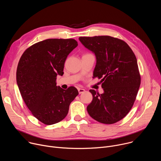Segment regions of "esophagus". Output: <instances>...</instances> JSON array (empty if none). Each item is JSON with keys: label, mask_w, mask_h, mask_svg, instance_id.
Returning a JSON list of instances; mask_svg holds the SVG:
<instances>
[{"label": "esophagus", "mask_w": 161, "mask_h": 161, "mask_svg": "<svg viewBox=\"0 0 161 161\" xmlns=\"http://www.w3.org/2000/svg\"><path fill=\"white\" fill-rule=\"evenodd\" d=\"M78 92H79L80 94H81V93H84L85 91V90L84 89H83V88H78Z\"/></svg>", "instance_id": "esophagus-1"}]
</instances>
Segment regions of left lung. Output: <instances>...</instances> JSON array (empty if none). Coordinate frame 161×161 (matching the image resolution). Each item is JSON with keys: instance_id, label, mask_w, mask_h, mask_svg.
Listing matches in <instances>:
<instances>
[{"instance_id": "1", "label": "left lung", "mask_w": 161, "mask_h": 161, "mask_svg": "<svg viewBox=\"0 0 161 161\" xmlns=\"http://www.w3.org/2000/svg\"><path fill=\"white\" fill-rule=\"evenodd\" d=\"M81 43L95 53L97 64L93 77L101 79L104 92L93 95L87 106L89 115L103 124H114L131 109L139 90L141 76L137 60L130 46L111 36H81Z\"/></svg>"}]
</instances>
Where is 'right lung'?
Listing matches in <instances>:
<instances>
[{
  "instance_id": "add662e5",
  "label": "right lung",
  "mask_w": 161,
  "mask_h": 161,
  "mask_svg": "<svg viewBox=\"0 0 161 161\" xmlns=\"http://www.w3.org/2000/svg\"><path fill=\"white\" fill-rule=\"evenodd\" d=\"M77 45L73 38L47 39L29 47L19 61L16 80L21 97L33 116L46 125L64 119L78 95L74 86H56L57 76L63 75L65 61Z\"/></svg>"
}]
</instances>
